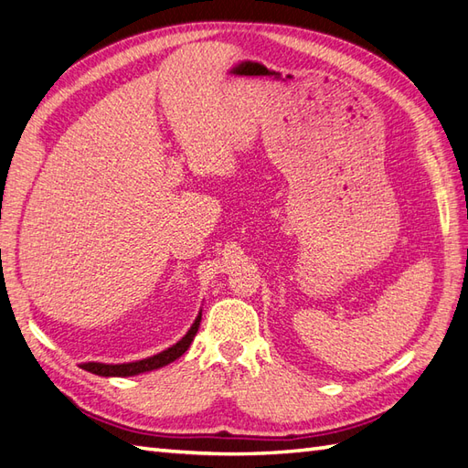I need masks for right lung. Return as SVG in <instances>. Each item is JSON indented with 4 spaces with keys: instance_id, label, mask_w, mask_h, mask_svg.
<instances>
[{
    "instance_id": "obj_1",
    "label": "right lung",
    "mask_w": 468,
    "mask_h": 468,
    "mask_svg": "<svg viewBox=\"0 0 468 468\" xmlns=\"http://www.w3.org/2000/svg\"><path fill=\"white\" fill-rule=\"evenodd\" d=\"M199 323H201V314H199L197 319H195L193 327L189 329V333L185 335L179 343L169 346L167 351H163V353H159V355L144 358V361L123 363V365L83 363L81 368H85V371H90V373H93V375H100V377H133V375H139V373L155 371V368H161V367H165V365L173 363V361H176V358H179L185 351L189 349L191 341L195 339V335H197V331H199Z\"/></svg>"
}]
</instances>
